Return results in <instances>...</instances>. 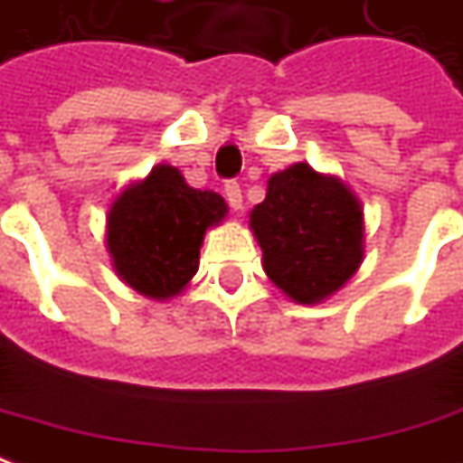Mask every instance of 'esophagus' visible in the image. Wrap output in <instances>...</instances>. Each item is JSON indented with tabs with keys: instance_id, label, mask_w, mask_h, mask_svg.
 Wrapping results in <instances>:
<instances>
[{
	"instance_id": "obj_1",
	"label": "esophagus",
	"mask_w": 463,
	"mask_h": 463,
	"mask_svg": "<svg viewBox=\"0 0 463 463\" xmlns=\"http://www.w3.org/2000/svg\"><path fill=\"white\" fill-rule=\"evenodd\" d=\"M224 195H226V201H229V206L234 211L241 209V185H239L237 181H229L224 185Z\"/></svg>"
}]
</instances>
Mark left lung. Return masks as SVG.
I'll return each instance as SVG.
<instances>
[{
	"instance_id": "8db88e82",
	"label": "left lung",
	"mask_w": 463,
	"mask_h": 463,
	"mask_svg": "<svg viewBox=\"0 0 463 463\" xmlns=\"http://www.w3.org/2000/svg\"><path fill=\"white\" fill-rule=\"evenodd\" d=\"M268 278L296 303H321L364 260V213L334 175L296 163L268 181V195L250 213Z\"/></svg>"
}]
</instances>
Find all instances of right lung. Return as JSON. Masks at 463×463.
Instances as JSON below:
<instances>
[{
    "label": "right lung",
    "mask_w": 463,
    "mask_h": 463,
    "mask_svg": "<svg viewBox=\"0 0 463 463\" xmlns=\"http://www.w3.org/2000/svg\"><path fill=\"white\" fill-rule=\"evenodd\" d=\"M226 211L222 195L191 188L178 167L155 165L107 213V250L117 275L155 300L178 296L198 272L206 229Z\"/></svg>",
    "instance_id": "add662e5"
}]
</instances>
